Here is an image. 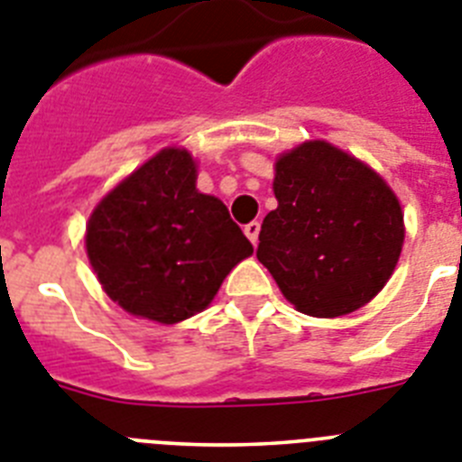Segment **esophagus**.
<instances>
[{"mask_svg": "<svg viewBox=\"0 0 462 462\" xmlns=\"http://www.w3.org/2000/svg\"><path fill=\"white\" fill-rule=\"evenodd\" d=\"M244 235L248 236V239H251V244H258V235H260V223L258 220H251V223H246V226H244Z\"/></svg>", "mask_w": 462, "mask_h": 462, "instance_id": "1", "label": "esophagus"}]
</instances>
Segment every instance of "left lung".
I'll use <instances>...</instances> for the list:
<instances>
[{
	"instance_id": "8db88e82",
	"label": "left lung",
	"mask_w": 462,
	"mask_h": 462,
	"mask_svg": "<svg viewBox=\"0 0 462 462\" xmlns=\"http://www.w3.org/2000/svg\"><path fill=\"white\" fill-rule=\"evenodd\" d=\"M279 207L264 216L258 260L298 311L351 314L391 279L404 242L395 192L358 158L304 142L274 164Z\"/></svg>"
}]
</instances>
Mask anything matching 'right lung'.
Returning a JSON list of instances; mask_svg holds the SVG:
<instances>
[{"label":"right lung","mask_w":462,"mask_h":462,"mask_svg":"<svg viewBox=\"0 0 462 462\" xmlns=\"http://www.w3.org/2000/svg\"><path fill=\"white\" fill-rule=\"evenodd\" d=\"M186 148H164L95 207L86 248L114 302L132 316L179 323L208 307L236 263L254 254L218 198L195 188Z\"/></svg>","instance_id":"right-lung-1"}]
</instances>
